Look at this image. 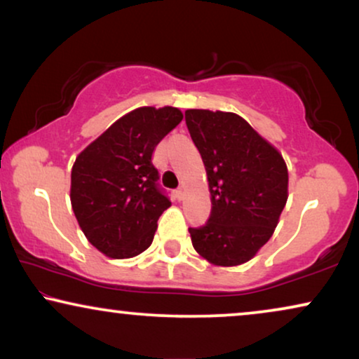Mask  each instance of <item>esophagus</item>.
<instances>
[{
    "instance_id": "obj_1",
    "label": "esophagus",
    "mask_w": 359,
    "mask_h": 359,
    "mask_svg": "<svg viewBox=\"0 0 359 359\" xmlns=\"http://www.w3.org/2000/svg\"><path fill=\"white\" fill-rule=\"evenodd\" d=\"M175 198L178 199V201H183V198H184V189L183 188H178L175 191Z\"/></svg>"
}]
</instances>
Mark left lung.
Masks as SVG:
<instances>
[{
    "label": "left lung",
    "instance_id": "left-lung-1",
    "mask_svg": "<svg viewBox=\"0 0 359 359\" xmlns=\"http://www.w3.org/2000/svg\"><path fill=\"white\" fill-rule=\"evenodd\" d=\"M186 126L204 161L209 220L189 229L196 252L215 266H238L271 238L287 201L283 155L233 112L188 109Z\"/></svg>",
    "mask_w": 359,
    "mask_h": 359
}]
</instances>
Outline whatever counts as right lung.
I'll return each instance as SVG.
<instances>
[{
	"mask_svg": "<svg viewBox=\"0 0 359 359\" xmlns=\"http://www.w3.org/2000/svg\"><path fill=\"white\" fill-rule=\"evenodd\" d=\"M183 121L178 107H137L76 156L70 199L93 247L124 259L154 242L156 220L171 205L151 163L155 147Z\"/></svg>",
	"mask_w": 359,
	"mask_h": 359,
	"instance_id": "add662e5",
	"label": "right lung"
}]
</instances>
